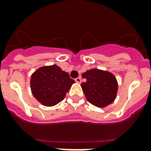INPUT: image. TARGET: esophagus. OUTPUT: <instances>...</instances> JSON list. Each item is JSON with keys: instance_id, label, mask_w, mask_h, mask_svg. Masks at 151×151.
I'll list each match as a JSON object with an SVG mask.
<instances>
[{"instance_id": "esophagus-1", "label": "esophagus", "mask_w": 151, "mask_h": 151, "mask_svg": "<svg viewBox=\"0 0 151 151\" xmlns=\"http://www.w3.org/2000/svg\"><path fill=\"white\" fill-rule=\"evenodd\" d=\"M75 81L77 83H81V77H78V78H77L75 79Z\"/></svg>"}]
</instances>
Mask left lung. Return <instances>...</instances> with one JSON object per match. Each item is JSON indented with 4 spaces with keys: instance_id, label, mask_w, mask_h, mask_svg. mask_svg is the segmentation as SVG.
I'll use <instances>...</instances> for the list:
<instances>
[{
    "instance_id": "8db88e82",
    "label": "left lung",
    "mask_w": 151,
    "mask_h": 151,
    "mask_svg": "<svg viewBox=\"0 0 151 151\" xmlns=\"http://www.w3.org/2000/svg\"><path fill=\"white\" fill-rule=\"evenodd\" d=\"M81 77L86 80L81 83V88L92 105L103 108L116 99L118 85L112 73L95 68L83 73Z\"/></svg>"
}]
</instances>
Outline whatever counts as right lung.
<instances>
[{"label": "right lung", "mask_w": 151, "mask_h": 151, "mask_svg": "<svg viewBox=\"0 0 151 151\" xmlns=\"http://www.w3.org/2000/svg\"><path fill=\"white\" fill-rule=\"evenodd\" d=\"M75 81L56 64L38 68L32 73L30 88L34 98L45 106L61 102Z\"/></svg>", "instance_id": "add662e5"}]
</instances>
